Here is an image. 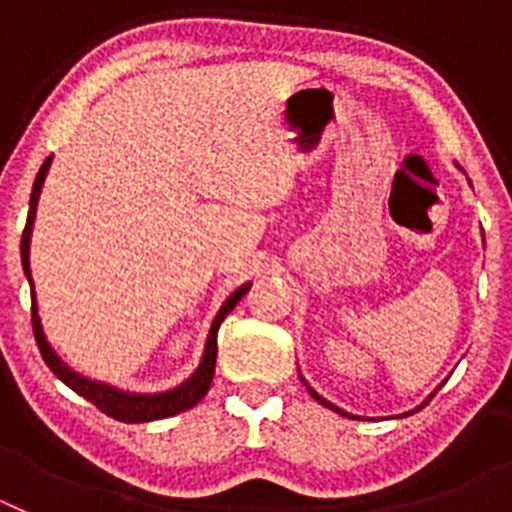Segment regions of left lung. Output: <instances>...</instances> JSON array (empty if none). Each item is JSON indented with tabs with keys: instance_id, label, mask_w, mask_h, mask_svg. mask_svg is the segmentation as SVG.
Wrapping results in <instances>:
<instances>
[{
	"instance_id": "left-lung-1",
	"label": "left lung",
	"mask_w": 512,
	"mask_h": 512,
	"mask_svg": "<svg viewBox=\"0 0 512 512\" xmlns=\"http://www.w3.org/2000/svg\"><path fill=\"white\" fill-rule=\"evenodd\" d=\"M307 392H310V395L312 397H315V400H318L320 402V405H325V408H330V410H333V413H341V415H346V418H354V415H348V413H343V410L341 408H336V405H330V402L328 400H323V397H320L318 395V392H315V390H312V387H307ZM438 392V390H436ZM436 392H433V395H436ZM431 395V397H433ZM431 397H428V400H431ZM428 400H425V402H428ZM425 402H423V405H425ZM423 405H420V408H423ZM418 408V410H420ZM413 413H415V410H413Z\"/></svg>"
}]
</instances>
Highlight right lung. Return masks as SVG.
Masks as SVG:
<instances>
[{
    "label": "right lung",
    "mask_w": 512,
    "mask_h": 512,
    "mask_svg": "<svg viewBox=\"0 0 512 512\" xmlns=\"http://www.w3.org/2000/svg\"><path fill=\"white\" fill-rule=\"evenodd\" d=\"M53 156L45 158V164L40 166L38 176H35L33 184V194H30V212H27V223L25 230H22V243H20V256H22V269H25V277L30 282V297H33V333L35 341H38L40 354H43V361L48 364L53 374L61 379L66 387L81 395L84 400H89L92 405H97L104 415H110V418L120 420V423H148V420H158V418H171L176 413H184V410L194 408L202 397L207 395L210 390L212 377H215V361H217V328L228 318V312L233 310L241 297L246 295L251 284H243L241 289H235L233 295L225 300V305L220 307L217 312L215 323L210 328V336H207V346H205V356H202V364L197 366V372L187 379L184 384H179L176 390L169 392H158V395H135V392H122L110 387V384L104 382H94V379L81 377L76 374L74 369L63 364L61 359L56 356V351L51 348V343L45 341L43 325H40L38 318V305H35V289H33V274H30V235H33V223H35V210H38V197L40 189H43L45 174L51 169Z\"/></svg>",
    "instance_id": "obj_1"
}]
</instances>
